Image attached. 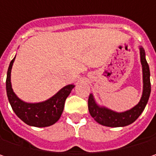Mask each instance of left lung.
I'll return each mask as SVG.
<instances>
[{
    "label": "left lung",
    "instance_id": "obj_1",
    "mask_svg": "<svg viewBox=\"0 0 156 156\" xmlns=\"http://www.w3.org/2000/svg\"><path fill=\"white\" fill-rule=\"evenodd\" d=\"M140 49V60L143 70V94L139 103L133 108L125 112H115L105 107H100L97 104L92 94L88 97V110L91 116L100 125L109 127H119L126 126L134 123L142 114L145 108L150 93H151V83H150V69L148 63L145 59L144 49L142 47Z\"/></svg>",
    "mask_w": 156,
    "mask_h": 156
}]
</instances>
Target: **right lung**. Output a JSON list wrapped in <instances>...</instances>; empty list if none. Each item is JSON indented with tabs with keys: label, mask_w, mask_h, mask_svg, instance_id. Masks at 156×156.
I'll use <instances>...</instances> for the list:
<instances>
[{
	"label": "right lung",
	"mask_w": 156,
	"mask_h": 156,
	"mask_svg": "<svg viewBox=\"0 0 156 156\" xmlns=\"http://www.w3.org/2000/svg\"><path fill=\"white\" fill-rule=\"evenodd\" d=\"M14 59L15 57L10 63L6 78L7 97L12 108L17 115V116L29 126L36 127H45L52 126L61 116L65 101L75 86L68 85L62 87L57 94L43 102L26 103L16 96L12 87L11 72Z\"/></svg>",
	"instance_id": "add662e5"
}]
</instances>
